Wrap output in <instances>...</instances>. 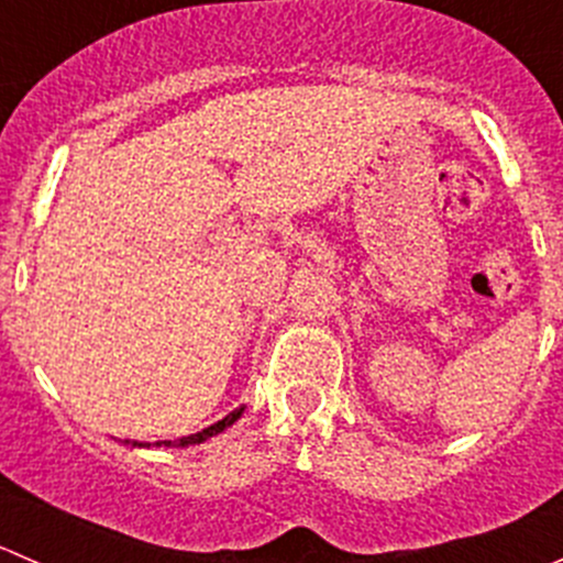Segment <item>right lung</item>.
Segmentation results:
<instances>
[{
	"label": "right lung",
	"mask_w": 563,
	"mask_h": 563,
	"mask_svg": "<svg viewBox=\"0 0 563 563\" xmlns=\"http://www.w3.org/2000/svg\"><path fill=\"white\" fill-rule=\"evenodd\" d=\"M240 413H242V408H236V411H231L229 417H223V419H220V422L209 424V428H207V430H201V433H196V435H187V439H181L179 444H181V446H185V444H201V441H207V439H212V435L223 433L225 428H231V424H234L236 419H240ZM163 444H166V446H172V441H163Z\"/></svg>",
	"instance_id": "1"
}]
</instances>
